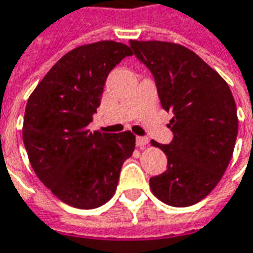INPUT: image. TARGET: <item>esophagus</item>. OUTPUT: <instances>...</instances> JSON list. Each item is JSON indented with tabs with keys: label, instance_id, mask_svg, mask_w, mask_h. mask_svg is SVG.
I'll list each match as a JSON object with an SVG mask.
<instances>
[{
	"label": "esophagus",
	"instance_id": "1",
	"mask_svg": "<svg viewBox=\"0 0 253 253\" xmlns=\"http://www.w3.org/2000/svg\"><path fill=\"white\" fill-rule=\"evenodd\" d=\"M148 138H145V136H136V146H139V148H143V146H146L148 145Z\"/></svg>",
	"mask_w": 253,
	"mask_h": 253
}]
</instances>
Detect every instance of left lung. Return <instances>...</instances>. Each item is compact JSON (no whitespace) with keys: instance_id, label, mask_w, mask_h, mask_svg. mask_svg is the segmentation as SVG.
I'll use <instances>...</instances> for the list:
<instances>
[{"instance_id":"left-lung-1","label":"left lung","mask_w":253,"mask_h":253,"mask_svg":"<svg viewBox=\"0 0 253 253\" xmlns=\"http://www.w3.org/2000/svg\"><path fill=\"white\" fill-rule=\"evenodd\" d=\"M132 53L155 79L163 110L173 114L168 169L151 177L152 193L168 206L189 207L209 196L228 168L238 135L228 84L190 49L161 41H129Z\"/></svg>"}]
</instances>
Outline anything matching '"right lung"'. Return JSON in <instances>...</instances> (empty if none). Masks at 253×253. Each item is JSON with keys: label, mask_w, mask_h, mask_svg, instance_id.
<instances>
[{"label": "right lung", "mask_w": 253, "mask_h": 253, "mask_svg": "<svg viewBox=\"0 0 253 253\" xmlns=\"http://www.w3.org/2000/svg\"><path fill=\"white\" fill-rule=\"evenodd\" d=\"M131 49L114 41L79 46L47 72L31 94L24 117L25 149L36 176L76 209L105 204L118 186L135 135L90 132L107 76Z\"/></svg>", "instance_id": "right-lung-1"}]
</instances>
